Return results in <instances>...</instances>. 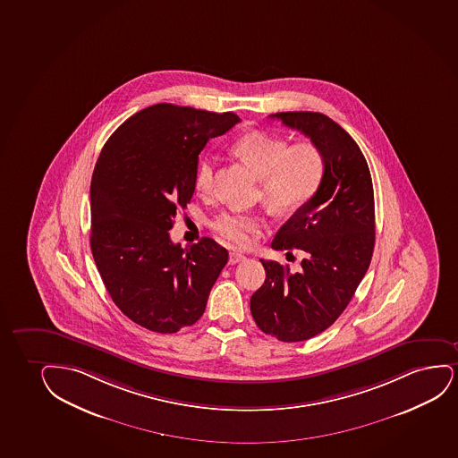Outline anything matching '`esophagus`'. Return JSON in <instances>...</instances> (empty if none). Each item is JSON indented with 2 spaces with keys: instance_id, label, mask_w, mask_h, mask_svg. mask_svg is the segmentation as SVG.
<instances>
[{
  "instance_id": "34e87169",
  "label": "esophagus",
  "mask_w": 458,
  "mask_h": 458,
  "mask_svg": "<svg viewBox=\"0 0 458 458\" xmlns=\"http://www.w3.org/2000/svg\"><path fill=\"white\" fill-rule=\"evenodd\" d=\"M244 260H246V255L240 254V252H231L229 255V265H235V263Z\"/></svg>"
}]
</instances>
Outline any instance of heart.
I'll use <instances>...</instances> for the list:
<instances>
[{"label":"heart","mask_w":458,"mask_h":458,"mask_svg":"<svg viewBox=\"0 0 458 458\" xmlns=\"http://www.w3.org/2000/svg\"><path fill=\"white\" fill-rule=\"evenodd\" d=\"M232 150L260 178L261 199L277 212H291L307 204L324 178V155L310 140L290 145L280 136L250 131L235 140ZM216 163L215 155L198 161L193 185L201 197L214 191ZM261 226L263 216L257 212L226 210L212 221V229L223 240L240 248L248 246Z\"/></svg>","instance_id":"heart-1"}]
</instances>
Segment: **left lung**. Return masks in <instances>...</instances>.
Wrapping results in <instances>:
<instances>
[{
  "label": "left lung",
  "mask_w": 458,
  "mask_h": 458,
  "mask_svg": "<svg viewBox=\"0 0 458 458\" xmlns=\"http://www.w3.org/2000/svg\"><path fill=\"white\" fill-rule=\"evenodd\" d=\"M269 117L318 145L325 172L316 195L274 237V250L303 252L301 271L260 260L267 278L250 297V313L259 328L278 341H307L336 322L370 267L373 184L360 147L330 117L313 111Z\"/></svg>",
  "instance_id": "8db88e82"
}]
</instances>
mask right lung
Returning <instances> with one entry per match:
<instances>
[{"label": "right lung", "mask_w": 458, "mask_h": 458, "mask_svg": "<svg viewBox=\"0 0 458 458\" xmlns=\"http://www.w3.org/2000/svg\"><path fill=\"white\" fill-rule=\"evenodd\" d=\"M240 117L151 105L111 134L91 180V252L105 288L134 324L170 335L191 327L227 263L212 238L182 250L170 240L191 203L198 155Z\"/></svg>", "instance_id": "1"}]
</instances>
